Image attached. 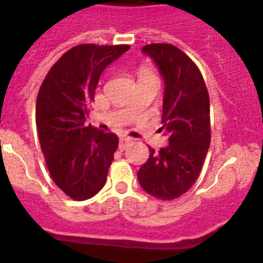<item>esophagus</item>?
<instances>
[{"instance_id":"obj_1","label":"esophagus","mask_w":263,"mask_h":263,"mask_svg":"<svg viewBox=\"0 0 263 263\" xmlns=\"http://www.w3.org/2000/svg\"><path fill=\"white\" fill-rule=\"evenodd\" d=\"M132 141L131 137H127V136H123L120 137V141H119V151H124V149L127 148V145H128L129 143Z\"/></svg>"}]
</instances>
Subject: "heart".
I'll return each instance as SVG.
<instances>
[{
    "instance_id": "heart-1",
    "label": "heart",
    "mask_w": 263,
    "mask_h": 263,
    "mask_svg": "<svg viewBox=\"0 0 263 263\" xmlns=\"http://www.w3.org/2000/svg\"><path fill=\"white\" fill-rule=\"evenodd\" d=\"M139 75H140V79H143V78H151V76H154L153 71H152L149 67H146V66H143V67L140 68Z\"/></svg>"
}]
</instances>
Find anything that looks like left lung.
Here are the masks:
<instances>
[{
	"instance_id": "obj_1",
	"label": "left lung",
	"mask_w": 263,
	"mask_h": 263,
	"mask_svg": "<svg viewBox=\"0 0 263 263\" xmlns=\"http://www.w3.org/2000/svg\"><path fill=\"white\" fill-rule=\"evenodd\" d=\"M141 51L153 60L165 83L162 129L168 145L159 152L149 146L137 179L146 193L170 201L195 184L209 151V93L197 66L176 46L149 44Z\"/></svg>"
}]
</instances>
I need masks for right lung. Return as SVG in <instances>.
<instances>
[{"label":"right lung","instance_id":"obj_1","mask_svg":"<svg viewBox=\"0 0 263 263\" xmlns=\"http://www.w3.org/2000/svg\"><path fill=\"white\" fill-rule=\"evenodd\" d=\"M128 45L83 44L49 70L36 100L41 151L54 183L73 200L97 195L118 148V136L85 124L102 71Z\"/></svg>","mask_w":263,"mask_h":263}]
</instances>
